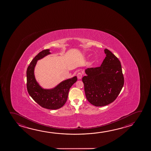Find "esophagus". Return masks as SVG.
I'll return each instance as SVG.
<instances>
[{
    "mask_svg": "<svg viewBox=\"0 0 151 151\" xmlns=\"http://www.w3.org/2000/svg\"><path fill=\"white\" fill-rule=\"evenodd\" d=\"M82 76H83V75H82V73H78L77 75V78H78V79H81L82 78Z\"/></svg>",
    "mask_w": 151,
    "mask_h": 151,
    "instance_id": "1",
    "label": "esophagus"
}]
</instances>
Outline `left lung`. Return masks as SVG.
<instances>
[{"label":"left lung","instance_id":"left-lung-1","mask_svg":"<svg viewBox=\"0 0 151 151\" xmlns=\"http://www.w3.org/2000/svg\"><path fill=\"white\" fill-rule=\"evenodd\" d=\"M101 66L85 69L82 78L85 95L93 106H103L116 99L124 84L120 61L107 49Z\"/></svg>","mask_w":151,"mask_h":151}]
</instances>
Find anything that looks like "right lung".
I'll return each mask as SVG.
<instances>
[{"mask_svg":"<svg viewBox=\"0 0 151 151\" xmlns=\"http://www.w3.org/2000/svg\"><path fill=\"white\" fill-rule=\"evenodd\" d=\"M51 54L49 49L43 50L30 63L27 71V90L32 99L44 108L56 110L66 103L69 89L76 82L77 77H73L60 83L51 89H44L39 84L35 76V68L37 60Z\"/></svg>","mask_w":151,"mask_h":151,"instance_id":"add662e5","label":"right lung"}]
</instances>
